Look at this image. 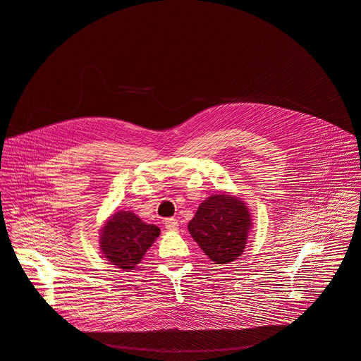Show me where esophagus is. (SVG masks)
<instances>
[{"mask_svg":"<svg viewBox=\"0 0 361 361\" xmlns=\"http://www.w3.org/2000/svg\"><path fill=\"white\" fill-rule=\"evenodd\" d=\"M164 225H165L166 231H171V232L176 231V229H178V226H179L178 221H176V219H173V218H168V219H165V221H164Z\"/></svg>","mask_w":361,"mask_h":361,"instance_id":"1","label":"esophagus"}]
</instances>
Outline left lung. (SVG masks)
<instances>
[{
    "label": "left lung",
    "mask_w": 361,
    "mask_h": 361,
    "mask_svg": "<svg viewBox=\"0 0 361 361\" xmlns=\"http://www.w3.org/2000/svg\"><path fill=\"white\" fill-rule=\"evenodd\" d=\"M253 218L240 196L214 193L197 207L188 231L203 253L216 264L235 262L246 249Z\"/></svg>",
    "instance_id": "8db88e82"
}]
</instances>
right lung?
<instances>
[{
	"instance_id": "1",
	"label": "right lung",
	"mask_w": 361,
	"mask_h": 361,
	"mask_svg": "<svg viewBox=\"0 0 361 361\" xmlns=\"http://www.w3.org/2000/svg\"><path fill=\"white\" fill-rule=\"evenodd\" d=\"M161 235L155 225L142 222L132 210L111 214L99 231V249L118 269L132 270Z\"/></svg>"
}]
</instances>
